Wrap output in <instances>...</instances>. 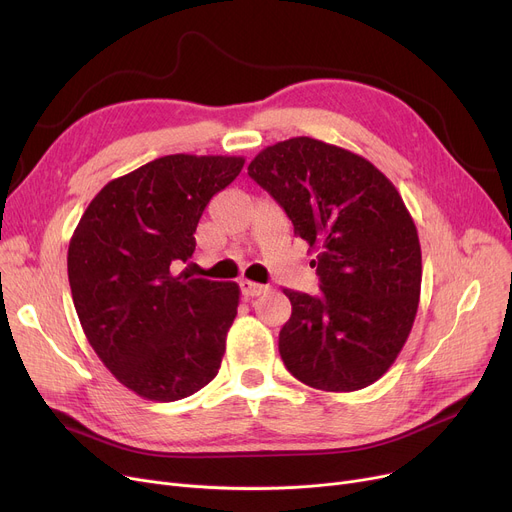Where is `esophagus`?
I'll return each instance as SVG.
<instances>
[{"mask_svg":"<svg viewBox=\"0 0 512 512\" xmlns=\"http://www.w3.org/2000/svg\"><path fill=\"white\" fill-rule=\"evenodd\" d=\"M239 289H242V293H244L246 297H258V295H262V293L268 291V285H260V283L242 279V281H239Z\"/></svg>","mask_w":512,"mask_h":512,"instance_id":"obj_1","label":"esophagus"}]
</instances>
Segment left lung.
Segmentation results:
<instances>
[{"mask_svg":"<svg viewBox=\"0 0 512 512\" xmlns=\"http://www.w3.org/2000/svg\"><path fill=\"white\" fill-rule=\"evenodd\" d=\"M248 175L318 252L320 293L283 289V364L330 393L374 384L401 353L422 289V248L401 194L368 159L308 136L266 146Z\"/></svg>","mask_w":512,"mask_h":512,"instance_id":"8db88e82","label":"left lung"}]
</instances>
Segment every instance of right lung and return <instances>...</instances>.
<instances>
[{"mask_svg":"<svg viewBox=\"0 0 512 512\" xmlns=\"http://www.w3.org/2000/svg\"><path fill=\"white\" fill-rule=\"evenodd\" d=\"M244 157L167 155L111 182L70 239L68 279L84 335L109 372L148 401H179L213 380L237 316V283L194 279L206 204Z\"/></svg>","mask_w":512,"mask_h":512,"instance_id":"obj_1","label":"right lung"}]
</instances>
